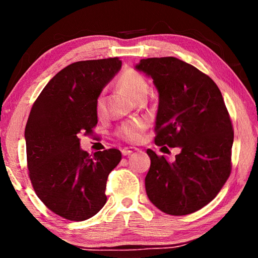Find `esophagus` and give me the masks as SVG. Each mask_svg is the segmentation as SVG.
<instances>
[{
    "label": "esophagus",
    "instance_id": "1",
    "mask_svg": "<svg viewBox=\"0 0 258 258\" xmlns=\"http://www.w3.org/2000/svg\"><path fill=\"white\" fill-rule=\"evenodd\" d=\"M137 150H138L137 148H134V147H127V148H124V149L121 150V154H123V156H127V155L132 154V152L137 151Z\"/></svg>",
    "mask_w": 258,
    "mask_h": 258
}]
</instances>
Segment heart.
<instances>
[{"label": "heart", "mask_w": 258, "mask_h": 258, "mask_svg": "<svg viewBox=\"0 0 258 258\" xmlns=\"http://www.w3.org/2000/svg\"><path fill=\"white\" fill-rule=\"evenodd\" d=\"M118 85L124 90L131 98L134 100L140 95L147 94L148 83L138 72L133 69H127L118 78ZM104 99L103 95H100L97 100V111L103 112ZM146 128V123L143 120H127L121 124L118 128V137L125 141L137 142L141 139L142 131Z\"/></svg>", "instance_id": "1"}]
</instances>
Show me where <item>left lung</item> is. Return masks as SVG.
<instances>
[{"mask_svg": "<svg viewBox=\"0 0 258 258\" xmlns=\"http://www.w3.org/2000/svg\"><path fill=\"white\" fill-rule=\"evenodd\" d=\"M134 68L154 80L159 94L156 145L181 149L174 161L147 150L148 198L169 215L197 212L231 173L233 130L221 91L211 77L174 56L142 59Z\"/></svg>", "mask_w": 258, "mask_h": 258, "instance_id": "left-lung-1", "label": "left lung"}]
</instances>
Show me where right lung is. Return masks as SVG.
Returning <instances> with one entry per match:
<instances>
[{
	"instance_id": "obj_1",
	"label": "right lung",
	"mask_w": 258,
	"mask_h": 258,
	"mask_svg": "<svg viewBox=\"0 0 258 258\" xmlns=\"http://www.w3.org/2000/svg\"><path fill=\"white\" fill-rule=\"evenodd\" d=\"M118 58L77 61L60 71L34 102L25 128L29 177L37 197L63 218L85 221L107 202L117 149L82 150L78 135L98 123L97 100L120 71Z\"/></svg>"
}]
</instances>
